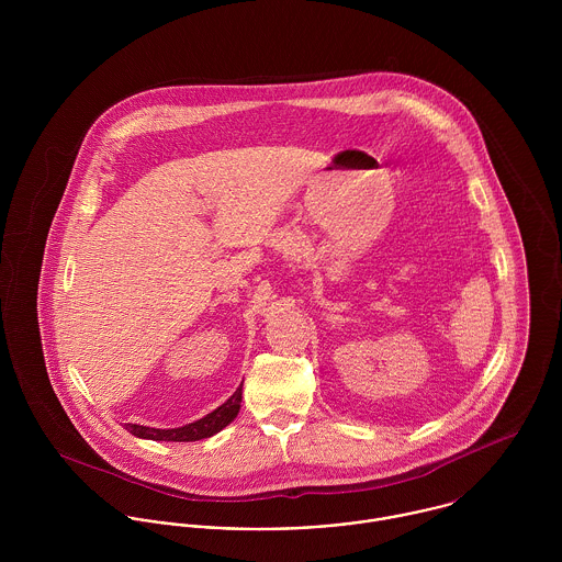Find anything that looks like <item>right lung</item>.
<instances>
[{"label":"right lung","mask_w":562,"mask_h":562,"mask_svg":"<svg viewBox=\"0 0 562 562\" xmlns=\"http://www.w3.org/2000/svg\"><path fill=\"white\" fill-rule=\"evenodd\" d=\"M244 383V381H241ZM241 404V385L232 394V398L223 402L218 408L207 413L205 417L190 422L179 428H151V426H140V424H125V428L140 439H151V441H199L207 439L216 432H221L225 426H229L238 413Z\"/></svg>","instance_id":"add662e5"}]
</instances>
